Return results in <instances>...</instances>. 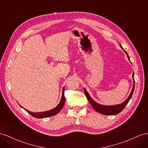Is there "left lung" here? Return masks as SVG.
<instances>
[{
	"label": "left lung",
	"mask_w": 148,
	"mask_h": 148,
	"mask_svg": "<svg viewBox=\"0 0 148 148\" xmlns=\"http://www.w3.org/2000/svg\"><path fill=\"white\" fill-rule=\"evenodd\" d=\"M120 47L121 48V49H123L124 51L125 52V53L126 54V55L128 56V60H130V57L128 56V53H126V51L124 50V49L122 48V46H121V45H120ZM133 81H134V84H133V87L132 88V92H131L130 94L129 95V97H128V99H126L124 102H123L121 104H119V105H110V106H107V105H101L99 104L98 103L95 102V101L93 100L90 96L88 94V93L87 92L86 88H84V93H85V95L86 96L87 99H88V102L90 103V105H92V107L94 108V109L95 110H96L97 112H98L100 113L103 114V115H116V114H119L120 112H121L124 109V108L125 107V106L126 105L128 104V102L130 101V100L132 98V97L133 95V92H134V73H133Z\"/></svg>",
	"instance_id": "left-lung-1"
}]
</instances>
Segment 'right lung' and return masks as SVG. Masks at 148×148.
<instances>
[{"label":"right lung","mask_w":148,"mask_h":148,"mask_svg":"<svg viewBox=\"0 0 148 148\" xmlns=\"http://www.w3.org/2000/svg\"><path fill=\"white\" fill-rule=\"evenodd\" d=\"M65 103V97H64V87H63L62 89V97L61 99V101L60 103H59L57 106L52 109L51 110L49 111H46V112H36V113H34V112H32L28 111V110L25 109L24 108H23L21 105L20 106L23 108L24 110H25L28 113H29L30 115L33 116H34L35 118H37V119H43V118H47L49 116H51L53 115H56L57 113H58L61 111V110L62 109V108L64 106Z\"/></svg>","instance_id":"add662e5"}]
</instances>
